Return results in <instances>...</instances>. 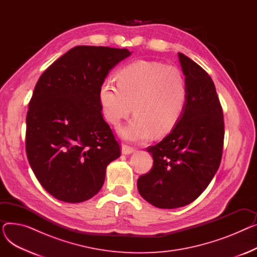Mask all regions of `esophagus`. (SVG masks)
<instances>
[{
    "label": "esophagus",
    "mask_w": 257,
    "mask_h": 257,
    "mask_svg": "<svg viewBox=\"0 0 257 257\" xmlns=\"http://www.w3.org/2000/svg\"><path fill=\"white\" fill-rule=\"evenodd\" d=\"M134 151H136V149H134V148H132L130 146H127V145H121V154L129 155V154L133 153Z\"/></svg>",
    "instance_id": "esophagus-1"
}]
</instances>
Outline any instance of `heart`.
Wrapping results in <instances>:
<instances>
[{
	"label": "heart",
	"mask_w": 257,
	"mask_h": 257,
	"mask_svg": "<svg viewBox=\"0 0 257 257\" xmlns=\"http://www.w3.org/2000/svg\"><path fill=\"white\" fill-rule=\"evenodd\" d=\"M115 84L106 79L99 88L104 117L119 124L133 109L134 117L118 132L127 141L146 142L155 133L165 137L176 127L187 103L184 74L175 66L158 61L137 60L116 73Z\"/></svg>",
	"instance_id": "1"
}]
</instances>
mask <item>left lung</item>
<instances>
[{
    "instance_id": "1",
    "label": "left lung",
    "mask_w": 257,
    "mask_h": 257,
    "mask_svg": "<svg viewBox=\"0 0 257 257\" xmlns=\"http://www.w3.org/2000/svg\"><path fill=\"white\" fill-rule=\"evenodd\" d=\"M188 97L184 112L173 131L148 147L153 167L138 180L141 196L158 208L192 203L205 191L222 158L223 110L213 81L202 67L178 53Z\"/></svg>"
}]
</instances>
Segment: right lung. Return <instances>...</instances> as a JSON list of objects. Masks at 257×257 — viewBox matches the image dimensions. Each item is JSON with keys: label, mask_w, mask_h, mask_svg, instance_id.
<instances>
[{"label": "right lung", "mask_w": 257, "mask_h": 257, "mask_svg": "<svg viewBox=\"0 0 257 257\" xmlns=\"http://www.w3.org/2000/svg\"><path fill=\"white\" fill-rule=\"evenodd\" d=\"M127 49L77 46L39 77L26 117V152L39 183L80 203L98 194L108 164L120 155L102 116L99 88Z\"/></svg>", "instance_id": "add662e5"}]
</instances>
